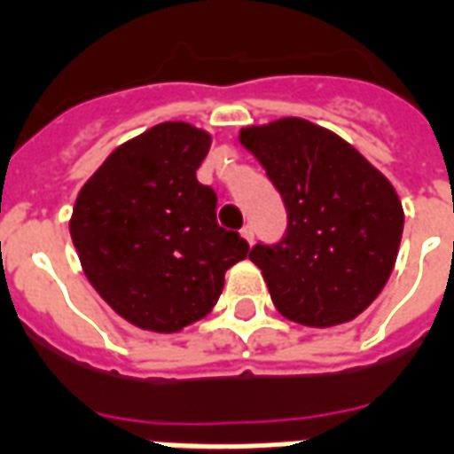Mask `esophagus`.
Listing matches in <instances>:
<instances>
[{
	"label": "esophagus",
	"instance_id": "esophagus-1",
	"mask_svg": "<svg viewBox=\"0 0 454 454\" xmlns=\"http://www.w3.org/2000/svg\"><path fill=\"white\" fill-rule=\"evenodd\" d=\"M240 235L252 245V240H254V226H252V223H245V226L240 228Z\"/></svg>",
	"mask_w": 454,
	"mask_h": 454
}]
</instances>
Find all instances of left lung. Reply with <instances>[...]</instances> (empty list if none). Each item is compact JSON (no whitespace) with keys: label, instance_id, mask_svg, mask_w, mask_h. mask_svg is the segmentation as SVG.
Returning <instances> with one entry per match:
<instances>
[{"label":"left lung","instance_id":"8db88e82","mask_svg":"<svg viewBox=\"0 0 454 454\" xmlns=\"http://www.w3.org/2000/svg\"><path fill=\"white\" fill-rule=\"evenodd\" d=\"M240 143L288 212L281 240L250 250L276 309L317 328L355 319L390 278L403 238V204L388 178L304 119L242 128Z\"/></svg>","mask_w":454,"mask_h":454}]
</instances>
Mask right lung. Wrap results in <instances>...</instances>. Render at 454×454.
<instances>
[{
	"label": "right lung",
	"instance_id": "add662e5",
	"mask_svg": "<svg viewBox=\"0 0 454 454\" xmlns=\"http://www.w3.org/2000/svg\"><path fill=\"white\" fill-rule=\"evenodd\" d=\"M209 133L168 121L121 145L75 200L71 238L102 300L135 326L176 333L209 314L223 276L247 257L197 181Z\"/></svg>",
	"mask_w": 454,
	"mask_h": 454
}]
</instances>
